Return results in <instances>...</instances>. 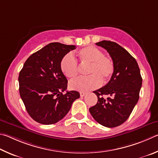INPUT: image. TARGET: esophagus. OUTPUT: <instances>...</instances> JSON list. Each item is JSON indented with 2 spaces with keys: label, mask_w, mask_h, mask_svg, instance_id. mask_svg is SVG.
<instances>
[{
  "label": "esophagus",
  "mask_w": 158,
  "mask_h": 158,
  "mask_svg": "<svg viewBox=\"0 0 158 158\" xmlns=\"http://www.w3.org/2000/svg\"><path fill=\"white\" fill-rule=\"evenodd\" d=\"M85 94H86V92H80V95H81V97H82V96H84Z\"/></svg>",
  "instance_id": "esophagus-1"
}]
</instances>
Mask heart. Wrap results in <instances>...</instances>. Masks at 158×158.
Listing matches in <instances>:
<instances>
[{
	"mask_svg": "<svg viewBox=\"0 0 158 158\" xmlns=\"http://www.w3.org/2000/svg\"><path fill=\"white\" fill-rule=\"evenodd\" d=\"M77 55L82 64H89L87 77L74 79L69 82L73 90L87 92L96 89L112 77L114 71V64L111 58L104 56L100 49L94 46H87L80 50ZM61 71L68 78L73 79L78 74V64L71 54L66 55L60 62Z\"/></svg>",
	"mask_w": 158,
	"mask_h": 158,
	"instance_id": "obj_1",
	"label": "heart"
}]
</instances>
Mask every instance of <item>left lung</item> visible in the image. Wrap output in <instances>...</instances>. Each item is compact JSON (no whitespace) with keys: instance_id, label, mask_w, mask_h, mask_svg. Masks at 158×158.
I'll return each mask as SVG.
<instances>
[{"instance_id":"8db88e82","label":"left lung","mask_w":158,"mask_h":158,"mask_svg":"<svg viewBox=\"0 0 158 158\" xmlns=\"http://www.w3.org/2000/svg\"><path fill=\"white\" fill-rule=\"evenodd\" d=\"M107 50L114 71L106 85L94 92L98 102L89 112L101 125L114 128L128 119L139 98L142 78L136 60L118 44L103 40L96 44ZM104 95L110 96L105 99Z\"/></svg>"}]
</instances>
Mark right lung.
Wrapping results in <instances>:
<instances>
[{"label":"right lung","instance_id":"right-lung-1","mask_svg":"<svg viewBox=\"0 0 158 158\" xmlns=\"http://www.w3.org/2000/svg\"><path fill=\"white\" fill-rule=\"evenodd\" d=\"M74 45L54 42L27 58L19 73V93L27 113L37 122L49 125L65 117L75 100L76 91L62 92L67 88V79L61 71L62 58Z\"/></svg>","mask_w":158,"mask_h":158}]
</instances>
